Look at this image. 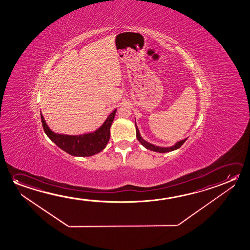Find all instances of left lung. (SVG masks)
<instances>
[{"label":"left lung","instance_id":"1","mask_svg":"<svg viewBox=\"0 0 250 250\" xmlns=\"http://www.w3.org/2000/svg\"><path fill=\"white\" fill-rule=\"evenodd\" d=\"M135 127H136V137H137V140H138L140 143H142V145H143V147H145L147 149H149V150L151 151H155V152H158V153H167V152H170V151L175 150V149H177L179 147H182V145H183V143L186 142L187 138L184 139L183 141H180V142L176 143V144H175L174 146H173V147H157V146H155V145L150 144V143H147L146 141H144V140L142 138L141 135H140V132H139L138 127L136 126V124H135Z\"/></svg>","mask_w":250,"mask_h":250}]
</instances>
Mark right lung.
I'll return each mask as SVG.
<instances>
[{
	"label": "right lung",
	"instance_id": "obj_1",
	"mask_svg": "<svg viewBox=\"0 0 250 250\" xmlns=\"http://www.w3.org/2000/svg\"><path fill=\"white\" fill-rule=\"evenodd\" d=\"M116 109L108 115L105 123L98 130L91 134L81 135H58L52 132L41 114L43 130L53 143L74 156H91L99 153L106 147L110 138V127L115 118Z\"/></svg>",
	"mask_w": 250,
	"mask_h": 250
}]
</instances>
